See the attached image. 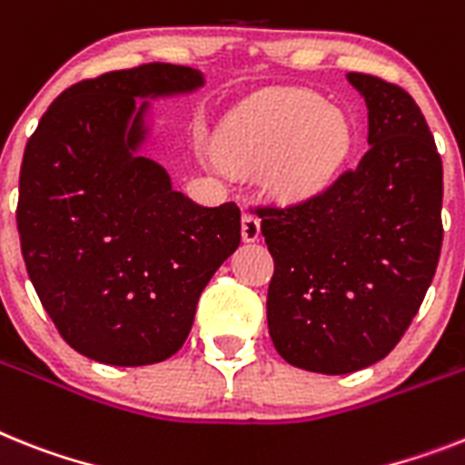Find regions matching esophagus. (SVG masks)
Listing matches in <instances>:
<instances>
[{
    "mask_svg": "<svg viewBox=\"0 0 465 465\" xmlns=\"http://www.w3.org/2000/svg\"><path fill=\"white\" fill-rule=\"evenodd\" d=\"M241 233H243L245 243H255V241H260V220H257L252 213H243Z\"/></svg>",
    "mask_w": 465,
    "mask_h": 465,
    "instance_id": "esophagus-1",
    "label": "esophagus"
}]
</instances>
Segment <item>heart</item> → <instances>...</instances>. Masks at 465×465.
<instances>
[{
	"instance_id": "1",
	"label": "heart",
	"mask_w": 465,
	"mask_h": 465,
	"mask_svg": "<svg viewBox=\"0 0 465 465\" xmlns=\"http://www.w3.org/2000/svg\"><path fill=\"white\" fill-rule=\"evenodd\" d=\"M352 143V127L342 111L307 89H281L245 104L224 120L217 136L226 165H267L264 184L286 201L326 189L341 174Z\"/></svg>"
}]
</instances>
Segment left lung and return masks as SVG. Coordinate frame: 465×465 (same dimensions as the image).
I'll list each match as a JSON object with an SVG mask.
<instances>
[{
	"label": "left lung",
	"instance_id": "obj_1",
	"mask_svg": "<svg viewBox=\"0 0 465 465\" xmlns=\"http://www.w3.org/2000/svg\"><path fill=\"white\" fill-rule=\"evenodd\" d=\"M369 108V151L329 189L257 208L274 257L267 323L276 352L314 373L388 357L416 317L442 248V158L423 113L392 82L347 73Z\"/></svg>",
	"mask_w": 465,
	"mask_h": 465
}]
</instances>
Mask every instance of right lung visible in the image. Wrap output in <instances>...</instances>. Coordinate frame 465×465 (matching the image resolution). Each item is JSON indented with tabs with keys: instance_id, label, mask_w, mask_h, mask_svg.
<instances>
[{
	"instance_id": "1",
	"label": "right lung",
	"mask_w": 465,
	"mask_h": 465,
	"mask_svg": "<svg viewBox=\"0 0 465 465\" xmlns=\"http://www.w3.org/2000/svg\"><path fill=\"white\" fill-rule=\"evenodd\" d=\"M201 70L146 64L65 89L27 139L18 233L27 276L73 350L111 366L173 357L203 288L241 243L236 203L203 208L139 153L148 101L196 92Z\"/></svg>"
}]
</instances>
